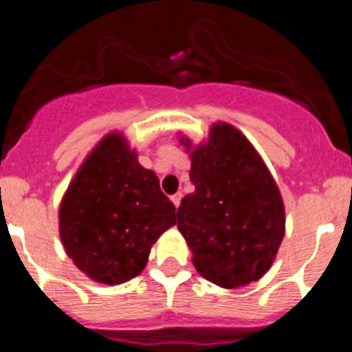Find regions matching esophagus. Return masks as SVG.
Listing matches in <instances>:
<instances>
[{
  "mask_svg": "<svg viewBox=\"0 0 352 352\" xmlns=\"http://www.w3.org/2000/svg\"><path fill=\"white\" fill-rule=\"evenodd\" d=\"M182 197H183V195H182V192H178V194H174L173 197H170V201H173V204H174V206H176V208L179 206V203H182Z\"/></svg>",
  "mask_w": 352,
  "mask_h": 352,
  "instance_id": "34e87169",
  "label": "esophagus"
}]
</instances>
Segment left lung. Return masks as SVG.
Masks as SVG:
<instances>
[{"mask_svg": "<svg viewBox=\"0 0 352 352\" xmlns=\"http://www.w3.org/2000/svg\"><path fill=\"white\" fill-rule=\"evenodd\" d=\"M179 142L190 151L195 192L182 199L178 229L195 270L226 289L259 280L285 232L284 203L268 167L229 123H214L204 144Z\"/></svg>", "mask_w": 352, "mask_h": 352, "instance_id": "1", "label": "left lung"}]
</instances>
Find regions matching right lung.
Returning <instances> with one entry per match:
<instances>
[{
  "label": "right lung",
  "instance_id": "add662e5",
  "mask_svg": "<svg viewBox=\"0 0 352 352\" xmlns=\"http://www.w3.org/2000/svg\"><path fill=\"white\" fill-rule=\"evenodd\" d=\"M176 208L121 133H107L79 167L60 206L68 257L95 282L123 284L144 270Z\"/></svg>",
  "mask_w": 352,
  "mask_h": 352
}]
</instances>
